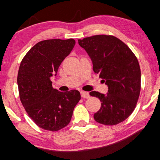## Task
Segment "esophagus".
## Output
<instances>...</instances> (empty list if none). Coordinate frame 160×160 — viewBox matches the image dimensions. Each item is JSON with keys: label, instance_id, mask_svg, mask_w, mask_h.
Instances as JSON below:
<instances>
[{"label": "esophagus", "instance_id": "1", "mask_svg": "<svg viewBox=\"0 0 160 160\" xmlns=\"http://www.w3.org/2000/svg\"><path fill=\"white\" fill-rule=\"evenodd\" d=\"M80 95H81V97L83 98H88L90 97L89 94H88V92L84 91L80 92Z\"/></svg>", "mask_w": 160, "mask_h": 160}]
</instances>
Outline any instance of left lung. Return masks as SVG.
<instances>
[{"mask_svg": "<svg viewBox=\"0 0 160 160\" xmlns=\"http://www.w3.org/2000/svg\"><path fill=\"white\" fill-rule=\"evenodd\" d=\"M78 43L91 58L94 72L108 86L107 95L95 91L89 93L101 102L94 118L104 125L124 122L136 108L141 90L137 58L126 44L113 36H92L79 39Z\"/></svg>", "mask_w": 160, "mask_h": 160, "instance_id": "1", "label": "left lung"}]
</instances>
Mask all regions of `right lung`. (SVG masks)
Returning a JSON list of instances; mask_svg holds the SVG:
<instances>
[{
	"label": "right lung",
	"mask_w": 160,
	"mask_h": 160,
	"mask_svg": "<svg viewBox=\"0 0 160 160\" xmlns=\"http://www.w3.org/2000/svg\"><path fill=\"white\" fill-rule=\"evenodd\" d=\"M74 45L73 38L41 41L20 64L17 82L21 102L29 117L44 130L54 132L66 127L80 100L78 90L59 92L51 80Z\"/></svg>",
	"instance_id": "obj_1"
}]
</instances>
